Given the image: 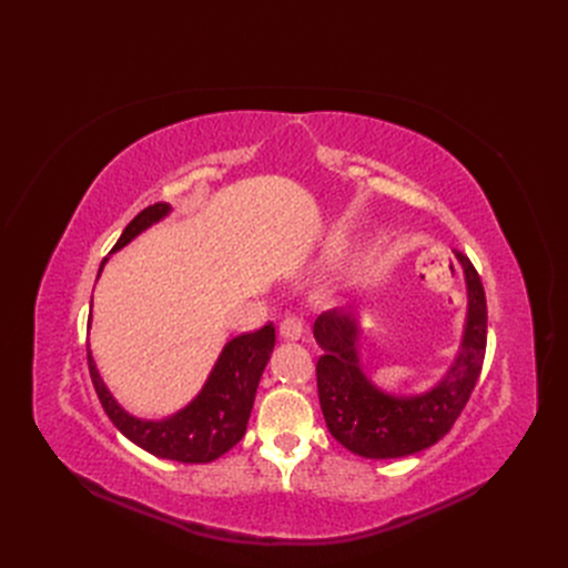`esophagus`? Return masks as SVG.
Wrapping results in <instances>:
<instances>
[{"label":"esophagus","mask_w":568,"mask_h":568,"mask_svg":"<svg viewBox=\"0 0 568 568\" xmlns=\"http://www.w3.org/2000/svg\"><path fill=\"white\" fill-rule=\"evenodd\" d=\"M278 332H281V336H283L285 341H300L302 334H304V320L296 317V315H285V317L281 320Z\"/></svg>","instance_id":"1"}]
</instances>
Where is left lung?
Segmentation results:
<instances>
[{
	"label": "left lung",
	"instance_id": "obj_1",
	"mask_svg": "<svg viewBox=\"0 0 568 568\" xmlns=\"http://www.w3.org/2000/svg\"><path fill=\"white\" fill-rule=\"evenodd\" d=\"M465 276L467 315L460 349L444 377L424 394H386L362 371L356 308L326 311L313 324L324 354L317 359V394L329 433L356 456L384 460L419 454L452 430L479 379L486 356L488 311L471 262L456 251Z\"/></svg>",
	"mask_w": 568,
	"mask_h": 568
}]
</instances>
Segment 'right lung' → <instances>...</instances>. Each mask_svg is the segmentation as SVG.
Returning a JSON list of instances; mask_svg holds the SVG:
<instances>
[{"instance_id":"right-lung-1","label":"right lung","mask_w":568,"mask_h":568,"mask_svg":"<svg viewBox=\"0 0 568 568\" xmlns=\"http://www.w3.org/2000/svg\"><path fill=\"white\" fill-rule=\"evenodd\" d=\"M170 212L172 206L168 202H156L142 209L119 236L112 253L131 244L138 234L163 221ZM105 262L108 257L101 262L99 276ZM274 345L276 329L272 322L253 334H242L225 343L200 394L165 419H138V416L129 414L108 392L89 347L87 362L99 400L119 433L156 458L176 463H212L244 437L257 384Z\"/></svg>"}]
</instances>
